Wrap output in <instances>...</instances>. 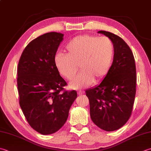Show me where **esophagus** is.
I'll use <instances>...</instances> for the list:
<instances>
[{"mask_svg":"<svg viewBox=\"0 0 151 151\" xmlns=\"http://www.w3.org/2000/svg\"><path fill=\"white\" fill-rule=\"evenodd\" d=\"M83 93H84V91H78V95H79V96H82Z\"/></svg>","mask_w":151,"mask_h":151,"instance_id":"1","label":"esophagus"}]
</instances>
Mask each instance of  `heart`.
I'll return each instance as SVG.
<instances>
[{
  "label": "heart",
  "mask_w": 151,
  "mask_h": 151,
  "mask_svg": "<svg viewBox=\"0 0 151 151\" xmlns=\"http://www.w3.org/2000/svg\"><path fill=\"white\" fill-rule=\"evenodd\" d=\"M67 54H58L55 63L61 75L72 80L78 70L82 71L70 82L73 89H82L93 82L99 81L107 75L113 63L114 44L106 37L89 35L75 37L66 46Z\"/></svg>",
  "instance_id": "b5f03b06"
}]
</instances>
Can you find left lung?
Returning <instances> with one entry per match:
<instances>
[{"label":"left lung","instance_id":"8db88e82","mask_svg":"<svg viewBox=\"0 0 151 151\" xmlns=\"http://www.w3.org/2000/svg\"><path fill=\"white\" fill-rule=\"evenodd\" d=\"M114 47L113 64L99 85L86 91L89 99L91 119L107 132L119 129L131 116L136 91V68L134 55L122 38L99 31Z\"/></svg>","mask_w":151,"mask_h":151}]
</instances>
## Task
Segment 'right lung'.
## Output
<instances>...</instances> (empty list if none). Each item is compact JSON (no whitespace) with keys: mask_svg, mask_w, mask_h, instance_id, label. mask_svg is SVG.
Here are the masks:
<instances>
[{"mask_svg":"<svg viewBox=\"0 0 151 151\" xmlns=\"http://www.w3.org/2000/svg\"><path fill=\"white\" fill-rule=\"evenodd\" d=\"M63 36L50 32L32 40L17 67L20 107L31 128L42 135L54 134L64 125L77 97L75 90L63 91L67 83L55 63Z\"/></svg>","mask_w":151,"mask_h":151,"instance_id":"right-lung-1","label":"right lung"}]
</instances>
